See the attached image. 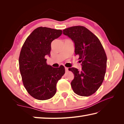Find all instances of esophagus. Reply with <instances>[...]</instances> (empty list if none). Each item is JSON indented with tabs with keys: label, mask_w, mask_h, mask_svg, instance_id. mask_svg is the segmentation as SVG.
I'll list each match as a JSON object with an SVG mask.
<instances>
[{
	"label": "esophagus",
	"mask_w": 124,
	"mask_h": 124,
	"mask_svg": "<svg viewBox=\"0 0 124 124\" xmlns=\"http://www.w3.org/2000/svg\"><path fill=\"white\" fill-rule=\"evenodd\" d=\"M65 71L67 72V71H68V70H69V69H68V68H67V67H65Z\"/></svg>",
	"instance_id": "1"
}]
</instances>
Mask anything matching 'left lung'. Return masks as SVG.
I'll use <instances>...</instances> for the list:
<instances>
[{
	"instance_id": "left-lung-1",
	"label": "left lung",
	"mask_w": 124,
	"mask_h": 124,
	"mask_svg": "<svg viewBox=\"0 0 124 124\" xmlns=\"http://www.w3.org/2000/svg\"><path fill=\"white\" fill-rule=\"evenodd\" d=\"M63 33L75 44V55L81 62V70L69 68L74 74L71 83L73 92L88 96L101 86L106 74L107 58L101 42L91 31L83 26H74L63 30Z\"/></svg>"
}]
</instances>
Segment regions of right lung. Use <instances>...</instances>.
<instances>
[{
    "mask_svg": "<svg viewBox=\"0 0 124 124\" xmlns=\"http://www.w3.org/2000/svg\"><path fill=\"white\" fill-rule=\"evenodd\" d=\"M62 31L39 27L28 36L22 47L19 67L24 87L31 96L39 100L51 99L56 93V84L65 73L64 67L53 68L47 64L51 43Z\"/></svg>",
    "mask_w": 124,
    "mask_h": 124,
    "instance_id": "obj_1",
    "label": "right lung"
}]
</instances>
